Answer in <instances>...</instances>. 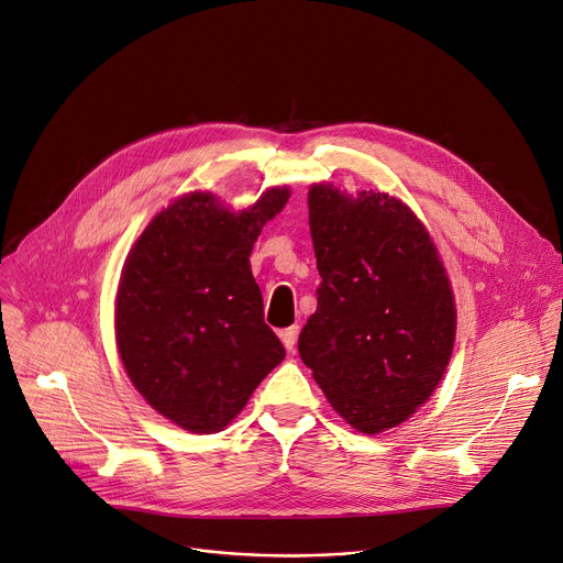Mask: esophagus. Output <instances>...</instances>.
<instances>
[{"label": "esophagus", "instance_id": "34e87169", "mask_svg": "<svg viewBox=\"0 0 563 563\" xmlns=\"http://www.w3.org/2000/svg\"><path fill=\"white\" fill-rule=\"evenodd\" d=\"M296 336H298V325L285 328V330L280 332V341H283V345H285L289 352H294V347H296Z\"/></svg>", "mask_w": 563, "mask_h": 563}]
</instances>
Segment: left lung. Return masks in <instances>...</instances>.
Masks as SVG:
<instances>
[{"label":"left lung","mask_w":563,"mask_h":563,"mask_svg":"<svg viewBox=\"0 0 563 563\" xmlns=\"http://www.w3.org/2000/svg\"><path fill=\"white\" fill-rule=\"evenodd\" d=\"M308 207L321 285L300 360L352 429L382 433L411 418L446 371L451 285L424 224L399 199L314 184Z\"/></svg>","instance_id":"8db88e82"}]
</instances>
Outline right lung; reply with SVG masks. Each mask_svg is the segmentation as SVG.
<instances>
[{
    "label": "right lung",
    "instance_id": "1",
    "mask_svg": "<svg viewBox=\"0 0 563 563\" xmlns=\"http://www.w3.org/2000/svg\"><path fill=\"white\" fill-rule=\"evenodd\" d=\"M287 199L289 188H269L231 213L211 192H190L128 255L114 321L121 362L145 401L186 431H222L285 360L249 255Z\"/></svg>",
    "mask_w": 563,
    "mask_h": 563
}]
</instances>
